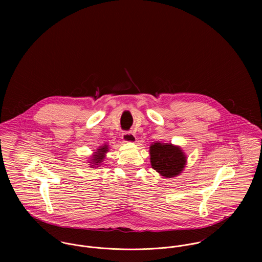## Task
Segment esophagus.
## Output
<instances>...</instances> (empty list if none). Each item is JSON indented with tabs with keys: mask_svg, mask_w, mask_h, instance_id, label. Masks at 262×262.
<instances>
[{
	"mask_svg": "<svg viewBox=\"0 0 262 262\" xmlns=\"http://www.w3.org/2000/svg\"><path fill=\"white\" fill-rule=\"evenodd\" d=\"M122 139L125 142H135L136 141V136L131 131H125V132L122 133Z\"/></svg>",
	"mask_w": 262,
	"mask_h": 262,
	"instance_id": "1",
	"label": "esophagus"
}]
</instances>
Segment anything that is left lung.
<instances>
[{"label": "left lung", "instance_id": "8db88e82", "mask_svg": "<svg viewBox=\"0 0 262 262\" xmlns=\"http://www.w3.org/2000/svg\"><path fill=\"white\" fill-rule=\"evenodd\" d=\"M149 152L152 167L165 178L179 176L185 167L186 155L178 146L156 142L150 146Z\"/></svg>", "mask_w": 262, "mask_h": 262}]
</instances>
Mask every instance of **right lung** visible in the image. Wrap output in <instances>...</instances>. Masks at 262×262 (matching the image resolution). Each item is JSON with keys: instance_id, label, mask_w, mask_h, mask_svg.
I'll use <instances>...</instances> for the list:
<instances>
[{"instance_id": "right-lung-1", "label": "right lung", "mask_w": 262, "mask_h": 262, "mask_svg": "<svg viewBox=\"0 0 262 262\" xmlns=\"http://www.w3.org/2000/svg\"><path fill=\"white\" fill-rule=\"evenodd\" d=\"M108 151V147L105 145V146H103L102 148H100V149H98V152H96L97 154L96 155H94V161H95V163L96 164H98V163H101L102 162V160L105 158V153Z\"/></svg>"}]
</instances>
